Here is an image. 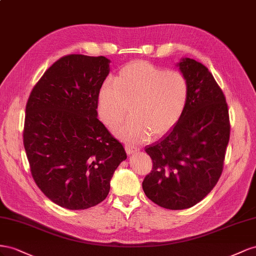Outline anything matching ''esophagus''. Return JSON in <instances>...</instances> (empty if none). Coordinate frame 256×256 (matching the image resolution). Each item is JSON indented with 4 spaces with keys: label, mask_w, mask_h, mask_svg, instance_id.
Instances as JSON below:
<instances>
[{
    "label": "esophagus",
    "mask_w": 256,
    "mask_h": 256,
    "mask_svg": "<svg viewBox=\"0 0 256 256\" xmlns=\"http://www.w3.org/2000/svg\"><path fill=\"white\" fill-rule=\"evenodd\" d=\"M126 151L128 154H133V153L138 151V149L135 148V147H132L130 144H126Z\"/></svg>",
    "instance_id": "34e87169"
}]
</instances>
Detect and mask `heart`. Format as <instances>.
Here are the masks:
<instances>
[{
    "label": "heart",
    "instance_id": "1",
    "mask_svg": "<svg viewBox=\"0 0 256 256\" xmlns=\"http://www.w3.org/2000/svg\"><path fill=\"white\" fill-rule=\"evenodd\" d=\"M188 98V84L178 70H167L148 62L123 66L116 80L107 79L98 94L100 120L116 128L130 112V118L116 130L128 142L162 136L176 126Z\"/></svg>",
    "mask_w": 256,
    "mask_h": 256
}]
</instances>
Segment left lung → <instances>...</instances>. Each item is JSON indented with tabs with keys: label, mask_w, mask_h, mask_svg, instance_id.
Instances as JSON below:
<instances>
[{
	"label": "left lung",
	"mask_w": 256,
	"mask_h": 256,
	"mask_svg": "<svg viewBox=\"0 0 256 256\" xmlns=\"http://www.w3.org/2000/svg\"><path fill=\"white\" fill-rule=\"evenodd\" d=\"M177 66L188 84V103L176 126L146 148L153 167L142 182L149 200L172 210L196 205L214 188L230 130L225 96L208 68L190 58Z\"/></svg>",
	"instance_id": "obj_1"
}]
</instances>
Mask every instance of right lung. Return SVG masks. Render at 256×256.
<instances>
[{"label": "right lung", "instance_id": "1", "mask_svg": "<svg viewBox=\"0 0 256 256\" xmlns=\"http://www.w3.org/2000/svg\"><path fill=\"white\" fill-rule=\"evenodd\" d=\"M109 63L102 56H65L45 72L26 103L24 144L33 179L51 202L70 210L103 202L126 158L98 119Z\"/></svg>", "mask_w": 256, "mask_h": 256}]
</instances>
